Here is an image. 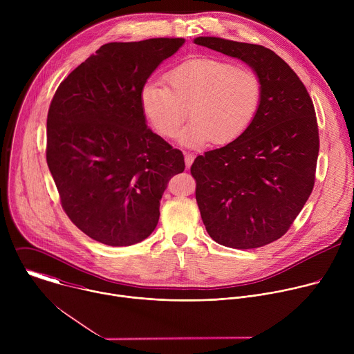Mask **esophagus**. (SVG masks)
<instances>
[{"instance_id":"obj_1","label":"esophagus","mask_w":354,"mask_h":354,"mask_svg":"<svg viewBox=\"0 0 354 354\" xmlns=\"http://www.w3.org/2000/svg\"><path fill=\"white\" fill-rule=\"evenodd\" d=\"M193 160H194V156H193V154H190V153H186V154H185V164H186V168H187V169L190 168Z\"/></svg>"}]
</instances>
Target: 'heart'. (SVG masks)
<instances>
[{"label": "heart", "instance_id": "b5f03b06", "mask_svg": "<svg viewBox=\"0 0 354 354\" xmlns=\"http://www.w3.org/2000/svg\"><path fill=\"white\" fill-rule=\"evenodd\" d=\"M167 87L147 82L140 91L144 118L157 134L174 137L186 118L190 122L179 134L180 144L201 147L213 140L228 144L241 137L255 120L262 100V81L250 68L198 57L186 60L164 75Z\"/></svg>", "mask_w": 354, "mask_h": 354}]
</instances>
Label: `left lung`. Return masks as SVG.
<instances>
[{
	"mask_svg": "<svg viewBox=\"0 0 354 354\" xmlns=\"http://www.w3.org/2000/svg\"><path fill=\"white\" fill-rule=\"evenodd\" d=\"M194 43L242 60L262 81L261 106L249 129L198 156L190 174L201 220L216 242L265 246L288 231L314 189L319 133L313 99L265 46L207 36Z\"/></svg>",
	"mask_w": 354,
	"mask_h": 354,
	"instance_id": "8db88e82",
	"label": "left lung"
}]
</instances>
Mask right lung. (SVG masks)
I'll return each instance as SVG.
<instances>
[{"label":"right lung","instance_id":"obj_1","mask_svg":"<svg viewBox=\"0 0 354 354\" xmlns=\"http://www.w3.org/2000/svg\"><path fill=\"white\" fill-rule=\"evenodd\" d=\"M182 37L112 41L59 85L47 113L46 161L68 218L111 246L145 239L160 220L182 151L145 124L140 91Z\"/></svg>","mask_w":354,"mask_h":354}]
</instances>
